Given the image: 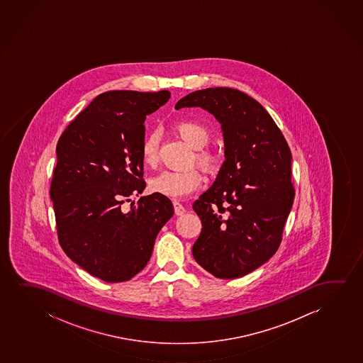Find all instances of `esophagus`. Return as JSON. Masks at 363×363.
<instances>
[{
	"mask_svg": "<svg viewBox=\"0 0 363 363\" xmlns=\"http://www.w3.org/2000/svg\"><path fill=\"white\" fill-rule=\"evenodd\" d=\"M174 213L177 214V216H182L186 212V208H184L182 204L179 203V201H174Z\"/></svg>",
	"mask_w": 363,
	"mask_h": 363,
	"instance_id": "34e87169",
	"label": "esophagus"
}]
</instances>
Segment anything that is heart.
Instances as JSON below:
<instances>
[{
	"instance_id": "1",
	"label": "heart",
	"mask_w": 363,
	"mask_h": 363,
	"mask_svg": "<svg viewBox=\"0 0 363 363\" xmlns=\"http://www.w3.org/2000/svg\"><path fill=\"white\" fill-rule=\"evenodd\" d=\"M176 133L184 143L196 149L194 154V162L202 169L211 171L214 169L216 157L203 147L211 139L206 125L194 120H181L174 124ZM160 134L159 131H151L146 135L141 144V160L146 166L154 167L159 161ZM202 174L196 169L184 171H164L150 179L151 192L162 194L171 199L184 197L194 192L202 184Z\"/></svg>"
}]
</instances>
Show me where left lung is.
I'll list each match as a JSON object with an SVG mask.
<instances>
[{"mask_svg": "<svg viewBox=\"0 0 363 363\" xmlns=\"http://www.w3.org/2000/svg\"><path fill=\"white\" fill-rule=\"evenodd\" d=\"M192 106L220 123L225 156L212 187L194 203L202 230L192 254L216 278H240L281 243L295 196L291 151L268 111L240 90H197L174 108Z\"/></svg>", "mask_w": 363, "mask_h": 363, "instance_id": "obj_1", "label": "left lung"}]
</instances>
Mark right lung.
<instances>
[{
  "label": "right lung",
  "mask_w": 363,
  "mask_h": 363,
  "mask_svg": "<svg viewBox=\"0 0 363 363\" xmlns=\"http://www.w3.org/2000/svg\"><path fill=\"white\" fill-rule=\"evenodd\" d=\"M169 90H111L98 95L60 135L50 194L60 247L80 268L121 283L146 267L155 239L174 216L166 196L152 194L121 211L146 184L141 144L145 119Z\"/></svg>",
  "instance_id": "obj_1"
}]
</instances>
